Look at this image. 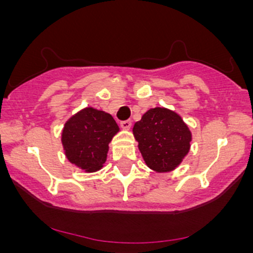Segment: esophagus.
<instances>
[{
    "label": "esophagus",
    "instance_id": "34e87169",
    "mask_svg": "<svg viewBox=\"0 0 253 253\" xmlns=\"http://www.w3.org/2000/svg\"><path fill=\"white\" fill-rule=\"evenodd\" d=\"M120 126H121V128H124V129H129L130 126H132V121H130V120L121 121Z\"/></svg>",
    "mask_w": 253,
    "mask_h": 253
}]
</instances>
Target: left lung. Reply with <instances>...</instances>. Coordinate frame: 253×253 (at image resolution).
<instances>
[{"label":"left lung","mask_w":253,"mask_h":253,"mask_svg":"<svg viewBox=\"0 0 253 253\" xmlns=\"http://www.w3.org/2000/svg\"><path fill=\"white\" fill-rule=\"evenodd\" d=\"M133 135L145 163L156 172L175 170L190 150L191 132L173 110L151 108L136 121Z\"/></svg>","instance_id":"left-lung-1"}]
</instances>
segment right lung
<instances>
[{
  "instance_id": "right-lung-1",
  "label": "right lung",
  "mask_w": 253,
  "mask_h": 253,
  "mask_svg": "<svg viewBox=\"0 0 253 253\" xmlns=\"http://www.w3.org/2000/svg\"><path fill=\"white\" fill-rule=\"evenodd\" d=\"M119 130L108 113L92 107L80 110L64 125L62 144L66 158L85 172L102 169L109 143Z\"/></svg>"
}]
</instances>
